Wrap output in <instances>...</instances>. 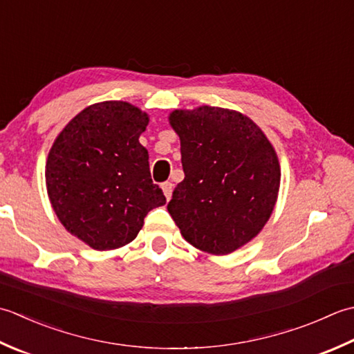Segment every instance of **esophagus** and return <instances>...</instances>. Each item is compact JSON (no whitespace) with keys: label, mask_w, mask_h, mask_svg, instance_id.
Returning <instances> with one entry per match:
<instances>
[{"label":"esophagus","mask_w":354,"mask_h":354,"mask_svg":"<svg viewBox=\"0 0 354 354\" xmlns=\"http://www.w3.org/2000/svg\"><path fill=\"white\" fill-rule=\"evenodd\" d=\"M162 189H163L165 197H167V200H169L171 196H172V191H174V185H172L171 182H167V183L162 185Z\"/></svg>","instance_id":"obj_1"}]
</instances>
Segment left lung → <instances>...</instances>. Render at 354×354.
<instances>
[{
  "label": "left lung",
  "instance_id": "left-lung-1",
  "mask_svg": "<svg viewBox=\"0 0 354 354\" xmlns=\"http://www.w3.org/2000/svg\"><path fill=\"white\" fill-rule=\"evenodd\" d=\"M185 178L168 212L194 248L229 255L261 232L275 209L281 167L268 136L229 108L174 110Z\"/></svg>",
  "mask_w": 354,
  "mask_h": 354
}]
</instances>
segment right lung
<instances>
[{
  "mask_svg": "<svg viewBox=\"0 0 354 354\" xmlns=\"http://www.w3.org/2000/svg\"><path fill=\"white\" fill-rule=\"evenodd\" d=\"M148 124L139 106L104 100L77 113L48 151L50 203L67 232L91 249L127 246L151 209L167 203L139 142Z\"/></svg>",
  "mask_w": 354,
  "mask_h": 354,
  "instance_id": "obj_1",
  "label": "right lung"
}]
</instances>
